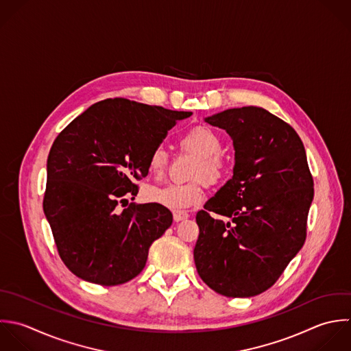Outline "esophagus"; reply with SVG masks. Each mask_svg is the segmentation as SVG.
Segmentation results:
<instances>
[{
    "mask_svg": "<svg viewBox=\"0 0 351 351\" xmlns=\"http://www.w3.org/2000/svg\"><path fill=\"white\" fill-rule=\"evenodd\" d=\"M189 219V213L184 212V210H173V220L178 223V221H183Z\"/></svg>",
    "mask_w": 351,
    "mask_h": 351,
    "instance_id": "esophagus-1",
    "label": "esophagus"
}]
</instances>
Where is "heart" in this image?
<instances>
[{"label": "heart", "instance_id": "b5f03b06", "mask_svg": "<svg viewBox=\"0 0 351 351\" xmlns=\"http://www.w3.org/2000/svg\"><path fill=\"white\" fill-rule=\"evenodd\" d=\"M182 146L199 156V161L195 164L191 178L205 179L209 184L219 183L227 172V164L220 156L223 142L220 135L208 125H195L190 128L182 136ZM169 156L162 147L152 150L147 158L149 172L160 178L168 168ZM204 195V183L201 180L191 182L187 184H167L153 186L146 189V201L172 209L183 210L197 205Z\"/></svg>", "mask_w": 351, "mask_h": 351}]
</instances>
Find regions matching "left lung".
<instances>
[{"label":"left lung","mask_w":351,"mask_h":351,"mask_svg":"<svg viewBox=\"0 0 351 351\" xmlns=\"http://www.w3.org/2000/svg\"><path fill=\"white\" fill-rule=\"evenodd\" d=\"M206 121L231 135L235 165L197 213L195 267L216 293L254 297L278 282L305 243L313 176L295 130L267 109H227Z\"/></svg>","instance_id":"left-lung-1"}]
</instances>
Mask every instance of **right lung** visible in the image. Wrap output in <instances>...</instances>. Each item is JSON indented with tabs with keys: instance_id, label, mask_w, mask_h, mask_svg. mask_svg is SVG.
Instances as JSON below:
<instances>
[{
	"instance_id": "obj_1",
	"label": "right lung",
	"mask_w": 351,
	"mask_h": 351,
	"mask_svg": "<svg viewBox=\"0 0 351 351\" xmlns=\"http://www.w3.org/2000/svg\"><path fill=\"white\" fill-rule=\"evenodd\" d=\"M191 112L108 98L73 119L47 157L43 212L61 261L77 278L117 286L138 276L172 224L156 204H135L147 158Z\"/></svg>"
}]
</instances>
